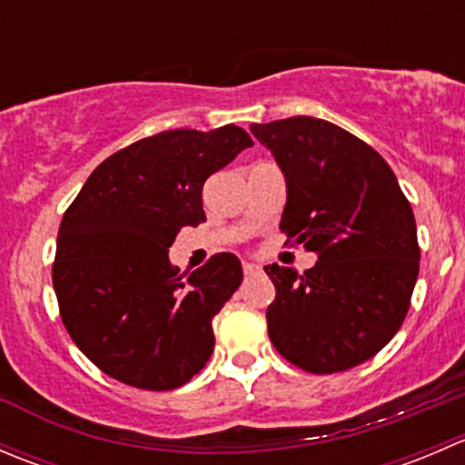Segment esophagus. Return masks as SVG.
Returning <instances> with one entry per match:
<instances>
[{
	"instance_id": "obj_1",
	"label": "esophagus",
	"mask_w": 465,
	"mask_h": 465,
	"mask_svg": "<svg viewBox=\"0 0 465 465\" xmlns=\"http://www.w3.org/2000/svg\"><path fill=\"white\" fill-rule=\"evenodd\" d=\"M242 272H245V276H254L261 272V265H256V262H242Z\"/></svg>"
}]
</instances>
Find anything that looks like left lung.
Listing matches in <instances>:
<instances>
[{
	"mask_svg": "<svg viewBox=\"0 0 465 465\" xmlns=\"http://www.w3.org/2000/svg\"><path fill=\"white\" fill-rule=\"evenodd\" d=\"M252 134L285 175L281 232L320 259L303 274L265 267L276 288L267 335L308 373L358 367L410 311L420 261L414 211L391 166L331 121L292 116L254 124Z\"/></svg>",
	"mask_w": 465,
	"mask_h": 465,
	"instance_id": "8db88e82",
	"label": "left lung"
}]
</instances>
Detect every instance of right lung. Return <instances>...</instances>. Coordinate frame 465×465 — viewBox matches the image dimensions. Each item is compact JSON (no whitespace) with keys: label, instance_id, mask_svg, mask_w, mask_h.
I'll list each match as a JSON object with an SVG mask.
<instances>
[{"label":"right lung","instance_id":"obj_1","mask_svg":"<svg viewBox=\"0 0 465 465\" xmlns=\"http://www.w3.org/2000/svg\"><path fill=\"white\" fill-rule=\"evenodd\" d=\"M250 145L232 124L139 139L96 166L64 211L51 274L60 317L110 378L168 391L211 358V320L241 285V261L220 252L186 276L168 247L206 220L209 175Z\"/></svg>","mask_w":465,"mask_h":465}]
</instances>
